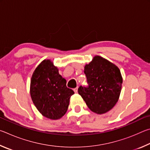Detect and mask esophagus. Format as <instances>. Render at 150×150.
<instances>
[{
  "label": "esophagus",
  "mask_w": 150,
  "mask_h": 150,
  "mask_svg": "<svg viewBox=\"0 0 150 150\" xmlns=\"http://www.w3.org/2000/svg\"><path fill=\"white\" fill-rule=\"evenodd\" d=\"M73 91H74V92H75V93H77V91H78V88H77V87L75 88L74 89H73Z\"/></svg>",
  "instance_id": "esophagus-1"
}]
</instances>
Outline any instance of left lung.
I'll list each match as a JSON object with an SVG mask.
<instances>
[{
  "mask_svg": "<svg viewBox=\"0 0 150 150\" xmlns=\"http://www.w3.org/2000/svg\"><path fill=\"white\" fill-rule=\"evenodd\" d=\"M87 87L80 86L78 93L93 112L102 115L118 102L122 77L117 66L98 55L85 66Z\"/></svg>",
  "mask_w": 150,
  "mask_h": 150,
  "instance_id": "left-lung-1",
  "label": "left lung"
}]
</instances>
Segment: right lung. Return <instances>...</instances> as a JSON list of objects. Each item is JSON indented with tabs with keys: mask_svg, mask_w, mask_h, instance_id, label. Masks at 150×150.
I'll return each instance as SVG.
<instances>
[{
	"mask_svg": "<svg viewBox=\"0 0 150 150\" xmlns=\"http://www.w3.org/2000/svg\"><path fill=\"white\" fill-rule=\"evenodd\" d=\"M73 94L51 60H44L35 68L30 81V95L35 107L45 117L52 120L62 118Z\"/></svg>",
	"mask_w": 150,
	"mask_h": 150,
	"instance_id": "add662e5",
	"label": "right lung"
}]
</instances>
